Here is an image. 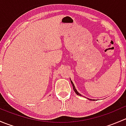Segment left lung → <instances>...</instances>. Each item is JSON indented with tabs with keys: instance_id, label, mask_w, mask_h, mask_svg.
I'll list each match as a JSON object with an SVG mask.
<instances>
[{
	"instance_id": "1",
	"label": "left lung",
	"mask_w": 126,
	"mask_h": 126,
	"mask_svg": "<svg viewBox=\"0 0 126 126\" xmlns=\"http://www.w3.org/2000/svg\"><path fill=\"white\" fill-rule=\"evenodd\" d=\"M71 83H72V87H73V90H74V91H75V93H76L77 94V95H79V96H81V94H80L79 93L78 91H77V90H76V88H75V86H74V85L73 82H72V81H71ZM90 100H91V99H90Z\"/></svg>"
}]
</instances>
